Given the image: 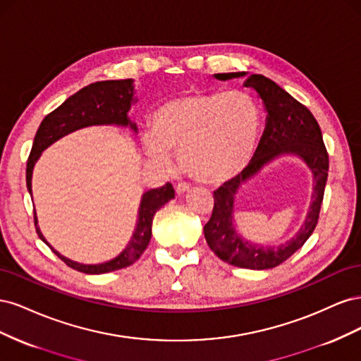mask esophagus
I'll list each match as a JSON object with an SVG mask.
<instances>
[{"label":"esophagus","mask_w":361,"mask_h":361,"mask_svg":"<svg viewBox=\"0 0 361 361\" xmlns=\"http://www.w3.org/2000/svg\"><path fill=\"white\" fill-rule=\"evenodd\" d=\"M187 191H190V185L188 183L180 182V183L176 185V194H183V192H187Z\"/></svg>","instance_id":"34e87169"}]
</instances>
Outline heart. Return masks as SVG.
<instances>
[{
	"label": "heart",
	"mask_w": 361,
	"mask_h": 361,
	"mask_svg": "<svg viewBox=\"0 0 361 361\" xmlns=\"http://www.w3.org/2000/svg\"><path fill=\"white\" fill-rule=\"evenodd\" d=\"M260 122L256 101L244 92H187L155 108L143 147L158 162H169L170 150L179 152L191 178L223 183L253 159Z\"/></svg>",
	"instance_id": "1"
}]
</instances>
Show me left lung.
Returning a JSON list of instances; mask_svg holds the SVG:
<instances>
[{
    "mask_svg": "<svg viewBox=\"0 0 361 361\" xmlns=\"http://www.w3.org/2000/svg\"><path fill=\"white\" fill-rule=\"evenodd\" d=\"M244 75V72L215 73V78L226 81ZM245 87L255 89L265 104L268 111L265 133L260 138L250 166L236 178L214 191L212 215L204 224L203 232L207 245L226 264L248 269H268L283 264L295 251L300 250L318 224L326 176H329V154L324 145L321 128L307 106L264 75L248 76ZM285 151L301 156L314 171L315 190L310 215L299 235L286 245L280 247L248 245L235 235L231 224L234 194L265 163Z\"/></svg>",
    "mask_w": 361,
    "mask_h": 361,
    "instance_id": "1",
    "label": "left lung"
}]
</instances>
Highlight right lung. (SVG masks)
<instances>
[{
  "label": "right lung",
  "instance_id": "obj_1",
  "mask_svg": "<svg viewBox=\"0 0 361 361\" xmlns=\"http://www.w3.org/2000/svg\"><path fill=\"white\" fill-rule=\"evenodd\" d=\"M133 80L97 81L72 94L69 99L64 101L59 108H56V110L51 111L45 118H43L36 133L35 141H32V147L27 161V188L30 194L31 174L36 161L39 159L43 150L63 135L90 125L116 123L123 126L130 125V128L137 129L135 125L130 123V120L128 118V111L130 108V102H133ZM173 197L174 190L170 182H167L161 188H155L145 192L143 199H141L138 223L133 239H130L129 245L122 251V253L116 259L105 262V264L82 265L57 253L40 233L37 226V216L35 212L36 232L42 241L48 244L54 253H56L69 268L84 272V274H104V272H111L133 265L134 262L143 255V251L147 248L152 236V220H154V215Z\"/></svg>",
  "mask_w": 361,
  "mask_h": 361
}]
</instances>
